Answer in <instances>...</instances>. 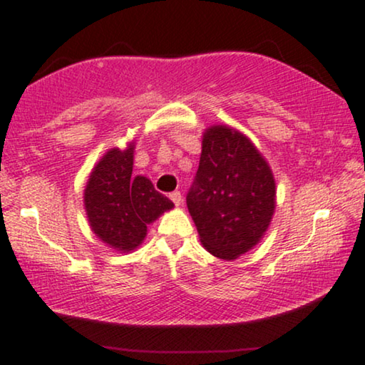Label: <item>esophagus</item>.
I'll return each instance as SVG.
<instances>
[{"label":"esophagus","instance_id":"1","mask_svg":"<svg viewBox=\"0 0 365 365\" xmlns=\"http://www.w3.org/2000/svg\"><path fill=\"white\" fill-rule=\"evenodd\" d=\"M170 200H172L175 205H180V203L183 202V197H182V193H180L178 190L177 192H172L170 193Z\"/></svg>","mask_w":365,"mask_h":365}]
</instances>
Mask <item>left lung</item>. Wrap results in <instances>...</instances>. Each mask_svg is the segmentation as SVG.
Listing matches in <instances>:
<instances>
[{
  "label": "left lung",
  "instance_id": "8db88e82",
  "mask_svg": "<svg viewBox=\"0 0 365 365\" xmlns=\"http://www.w3.org/2000/svg\"><path fill=\"white\" fill-rule=\"evenodd\" d=\"M188 212L212 255L233 260L262 239L275 210V182L254 143L228 126L203 135Z\"/></svg>",
  "mask_w": 365,
  "mask_h": 365
}]
</instances>
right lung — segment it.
Wrapping results in <instances>:
<instances>
[{"mask_svg": "<svg viewBox=\"0 0 365 365\" xmlns=\"http://www.w3.org/2000/svg\"><path fill=\"white\" fill-rule=\"evenodd\" d=\"M133 145L111 148L90 175L85 208L93 232L106 245L130 252L142 244L147 225L173 208L145 177H133Z\"/></svg>", "mask_w": 365, "mask_h": 365, "instance_id": "obj_1", "label": "right lung"}]
</instances>
